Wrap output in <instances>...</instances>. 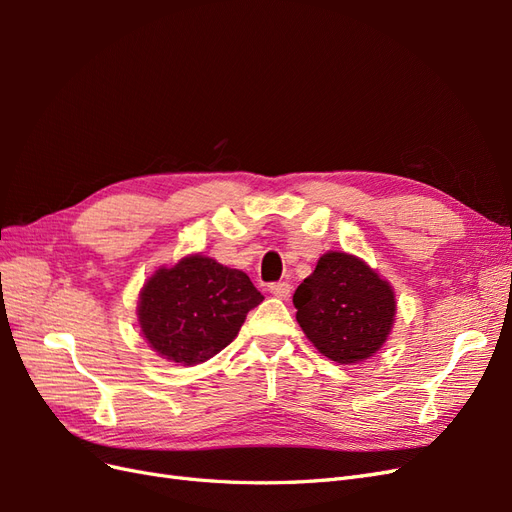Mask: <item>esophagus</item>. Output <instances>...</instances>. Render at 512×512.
I'll list each match as a JSON object with an SVG mask.
<instances>
[{"instance_id":"esophagus-1","label":"esophagus","mask_w":512,"mask_h":512,"mask_svg":"<svg viewBox=\"0 0 512 512\" xmlns=\"http://www.w3.org/2000/svg\"><path fill=\"white\" fill-rule=\"evenodd\" d=\"M269 290H271L273 297H277V299H288L292 288H290L288 282H275V284L269 286Z\"/></svg>"}]
</instances>
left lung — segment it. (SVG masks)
<instances>
[{
	"label": "left lung",
	"mask_w": 512,
	"mask_h": 512,
	"mask_svg": "<svg viewBox=\"0 0 512 512\" xmlns=\"http://www.w3.org/2000/svg\"><path fill=\"white\" fill-rule=\"evenodd\" d=\"M292 303L309 342L339 365L374 356L393 329L397 307L391 284L346 252L320 256Z\"/></svg>",
	"instance_id": "left-lung-1"
}]
</instances>
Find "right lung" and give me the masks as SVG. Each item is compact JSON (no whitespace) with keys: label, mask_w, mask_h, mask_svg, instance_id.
<instances>
[{"label":"right lung","mask_w":512,"mask_h":512,"mask_svg":"<svg viewBox=\"0 0 512 512\" xmlns=\"http://www.w3.org/2000/svg\"><path fill=\"white\" fill-rule=\"evenodd\" d=\"M262 299L243 271L194 254L149 277L138 301V324L162 359L190 367L224 350Z\"/></svg>","instance_id":"obj_1"}]
</instances>
